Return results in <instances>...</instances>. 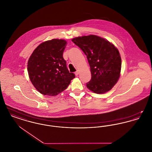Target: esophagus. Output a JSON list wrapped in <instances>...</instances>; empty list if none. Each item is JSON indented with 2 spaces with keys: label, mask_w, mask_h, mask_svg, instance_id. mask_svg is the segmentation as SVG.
Returning <instances> with one entry per match:
<instances>
[{
  "label": "esophagus",
  "mask_w": 152,
  "mask_h": 152,
  "mask_svg": "<svg viewBox=\"0 0 152 152\" xmlns=\"http://www.w3.org/2000/svg\"><path fill=\"white\" fill-rule=\"evenodd\" d=\"M75 75H76V76H77V75H79V71H77L76 72H75Z\"/></svg>",
  "instance_id": "34e87169"
}]
</instances>
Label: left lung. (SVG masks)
<instances>
[{"instance_id":"8db88e82","label":"left lung","mask_w":152,"mask_h":152,"mask_svg":"<svg viewBox=\"0 0 152 152\" xmlns=\"http://www.w3.org/2000/svg\"><path fill=\"white\" fill-rule=\"evenodd\" d=\"M72 41L87 56L91 80L87 87L97 94L106 93L120 76L121 58L119 51L108 40L94 35L75 37Z\"/></svg>"}]
</instances>
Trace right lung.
<instances>
[{
	"mask_svg": "<svg viewBox=\"0 0 152 152\" xmlns=\"http://www.w3.org/2000/svg\"><path fill=\"white\" fill-rule=\"evenodd\" d=\"M66 44L63 39L45 41L30 56L27 65L29 79L40 94L55 96L66 89L75 77L69 72L63 56Z\"/></svg>",
	"mask_w": 152,
	"mask_h": 152,
	"instance_id": "obj_1",
	"label": "right lung"
}]
</instances>
